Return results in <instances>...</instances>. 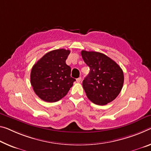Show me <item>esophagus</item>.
Returning a JSON list of instances; mask_svg holds the SVG:
<instances>
[{
    "label": "esophagus",
    "mask_w": 151,
    "mask_h": 151,
    "mask_svg": "<svg viewBox=\"0 0 151 151\" xmlns=\"http://www.w3.org/2000/svg\"><path fill=\"white\" fill-rule=\"evenodd\" d=\"M81 80H82V78H81V77H79V78H76V82H78V83H80L81 81Z\"/></svg>",
    "instance_id": "obj_1"
}]
</instances>
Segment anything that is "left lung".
Returning <instances> with one entry per match:
<instances>
[{
  "label": "left lung",
  "instance_id": "1",
  "mask_svg": "<svg viewBox=\"0 0 151 151\" xmlns=\"http://www.w3.org/2000/svg\"><path fill=\"white\" fill-rule=\"evenodd\" d=\"M81 56L90 72L83 81L88 99L104 106L118 97L124 84V73L116 62L100 52L83 50Z\"/></svg>",
  "mask_w": 151,
  "mask_h": 151
}]
</instances>
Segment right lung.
Wrapping results in <instances>:
<instances>
[{
	"label": "right lung",
	"instance_id": "obj_1",
	"mask_svg": "<svg viewBox=\"0 0 151 151\" xmlns=\"http://www.w3.org/2000/svg\"><path fill=\"white\" fill-rule=\"evenodd\" d=\"M70 50L58 49L45 54L32 67L31 84L38 97L46 102L59 101L68 93L76 81L66 64Z\"/></svg>",
	"mask_w": 151,
	"mask_h": 151
}]
</instances>
